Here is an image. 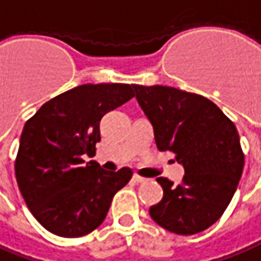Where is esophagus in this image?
<instances>
[{"mask_svg":"<svg viewBox=\"0 0 261 261\" xmlns=\"http://www.w3.org/2000/svg\"><path fill=\"white\" fill-rule=\"evenodd\" d=\"M133 180L136 182H144L147 178H144V177H141V175H138V174H134L133 175Z\"/></svg>","mask_w":261,"mask_h":261,"instance_id":"esophagus-1","label":"esophagus"}]
</instances>
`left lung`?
I'll return each mask as SVG.
<instances>
[{"label": "left lung", "instance_id": "8db88e82", "mask_svg": "<svg viewBox=\"0 0 261 261\" xmlns=\"http://www.w3.org/2000/svg\"><path fill=\"white\" fill-rule=\"evenodd\" d=\"M153 125L160 151H173L184 167L181 184L159 177L160 203L151 219L171 233L197 234L221 217L234 196L244 154L234 123L213 101L174 87L133 86Z\"/></svg>", "mask_w": 261, "mask_h": 261}]
</instances>
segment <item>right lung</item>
<instances>
[{
    "mask_svg": "<svg viewBox=\"0 0 261 261\" xmlns=\"http://www.w3.org/2000/svg\"><path fill=\"white\" fill-rule=\"evenodd\" d=\"M134 97L130 84H83L47 101L24 125L15 177L30 212L60 237H81L100 226L131 168L106 171L95 154L100 121Z\"/></svg>",
    "mask_w": 261,
    "mask_h": 261,
    "instance_id": "right-lung-1",
    "label": "right lung"
}]
</instances>
